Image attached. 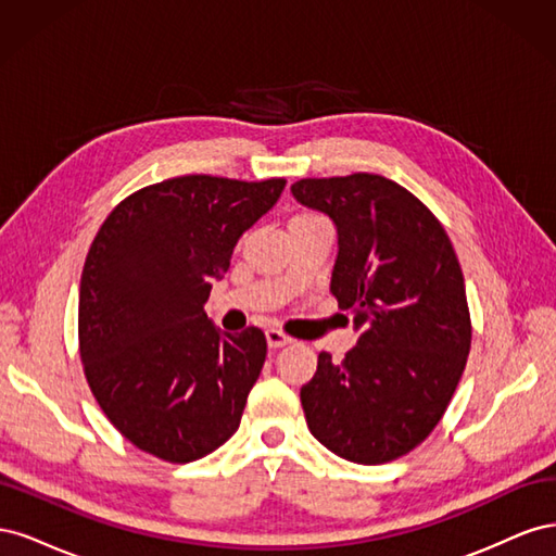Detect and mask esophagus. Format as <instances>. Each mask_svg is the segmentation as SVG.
Wrapping results in <instances>:
<instances>
[{
  "mask_svg": "<svg viewBox=\"0 0 556 556\" xmlns=\"http://www.w3.org/2000/svg\"><path fill=\"white\" fill-rule=\"evenodd\" d=\"M266 343H268V348H282V345H290L292 343V339L288 333H282L280 329H268L266 331Z\"/></svg>",
  "mask_w": 556,
  "mask_h": 556,
  "instance_id": "34e87169",
  "label": "esophagus"
}]
</instances>
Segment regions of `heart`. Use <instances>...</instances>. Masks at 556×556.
Segmentation results:
<instances>
[{
	"label": "heart",
	"mask_w": 556,
	"mask_h": 556,
	"mask_svg": "<svg viewBox=\"0 0 556 556\" xmlns=\"http://www.w3.org/2000/svg\"><path fill=\"white\" fill-rule=\"evenodd\" d=\"M304 217H315V215H299V217H294V220H304Z\"/></svg>",
	"instance_id": "b5f03b06"
}]
</instances>
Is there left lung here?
Segmentation results:
<instances>
[{
  "label": "left lung",
  "mask_w": 556,
  "mask_h": 556,
  "mask_svg": "<svg viewBox=\"0 0 556 556\" xmlns=\"http://www.w3.org/2000/svg\"><path fill=\"white\" fill-rule=\"evenodd\" d=\"M292 194L333 220L331 294L359 329L341 364L319 352L301 387L308 429L348 462L399 459L441 422L468 359L457 252L439 217L384 176L301 178Z\"/></svg>",
  "instance_id": "left-lung-1"
}]
</instances>
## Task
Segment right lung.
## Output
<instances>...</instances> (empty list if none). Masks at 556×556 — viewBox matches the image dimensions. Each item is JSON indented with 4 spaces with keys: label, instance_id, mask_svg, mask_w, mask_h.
Wrapping results in <instances>:
<instances>
[{
    "label": "right lung",
    "instance_id": "add662e5",
    "mask_svg": "<svg viewBox=\"0 0 556 556\" xmlns=\"http://www.w3.org/2000/svg\"><path fill=\"white\" fill-rule=\"evenodd\" d=\"M285 182L199 174L148 185L111 211L90 245L78 294L83 371L109 422L157 459L206 457L241 425L264 331L223 336L204 304Z\"/></svg>",
    "mask_w": 556,
    "mask_h": 556
}]
</instances>
